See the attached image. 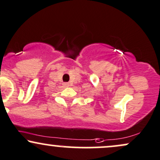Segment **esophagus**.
Returning a JSON list of instances; mask_svg holds the SVG:
<instances>
[{
	"label": "esophagus",
	"instance_id": "esophagus-1",
	"mask_svg": "<svg viewBox=\"0 0 160 160\" xmlns=\"http://www.w3.org/2000/svg\"><path fill=\"white\" fill-rule=\"evenodd\" d=\"M65 86H69V83H68V82H65Z\"/></svg>",
	"mask_w": 160,
	"mask_h": 160
}]
</instances>
